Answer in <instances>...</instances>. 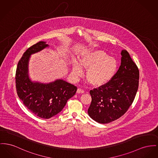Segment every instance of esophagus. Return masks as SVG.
<instances>
[{
    "instance_id": "esophagus-1",
    "label": "esophagus",
    "mask_w": 158,
    "mask_h": 158,
    "mask_svg": "<svg viewBox=\"0 0 158 158\" xmlns=\"http://www.w3.org/2000/svg\"><path fill=\"white\" fill-rule=\"evenodd\" d=\"M77 94H83V93H84V90H83V89H80V88H78V89H77Z\"/></svg>"
}]
</instances>
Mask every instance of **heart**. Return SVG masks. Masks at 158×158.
<instances>
[{
  "instance_id": "obj_1",
  "label": "heart",
  "mask_w": 158,
  "mask_h": 158,
  "mask_svg": "<svg viewBox=\"0 0 158 158\" xmlns=\"http://www.w3.org/2000/svg\"><path fill=\"white\" fill-rule=\"evenodd\" d=\"M80 63L75 62L73 64V73L80 76L83 73V67L88 69L86 78L89 83L101 86L110 83L116 76L118 64L115 58L102 50L90 51L83 54Z\"/></svg>"
}]
</instances>
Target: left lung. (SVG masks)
<instances>
[{"label": "left lung", "mask_w": 158, "mask_h": 158, "mask_svg": "<svg viewBox=\"0 0 158 158\" xmlns=\"http://www.w3.org/2000/svg\"><path fill=\"white\" fill-rule=\"evenodd\" d=\"M121 64L108 83L90 91L89 116L99 123H108L123 116L132 105L139 84V70L126 50L121 52Z\"/></svg>", "instance_id": "left-lung-1"}]
</instances>
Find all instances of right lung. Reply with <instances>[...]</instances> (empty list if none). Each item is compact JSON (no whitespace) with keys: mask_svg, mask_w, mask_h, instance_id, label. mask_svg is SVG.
<instances>
[{"mask_svg":"<svg viewBox=\"0 0 158 158\" xmlns=\"http://www.w3.org/2000/svg\"><path fill=\"white\" fill-rule=\"evenodd\" d=\"M48 47L40 41L29 47L19 60L15 73V85L19 98L29 110L42 118H50L63 110L77 87L63 80L48 84L32 81L28 75V64L32 54Z\"/></svg>","mask_w":158,"mask_h":158,"instance_id":"obj_1","label":"right lung"}]
</instances>
